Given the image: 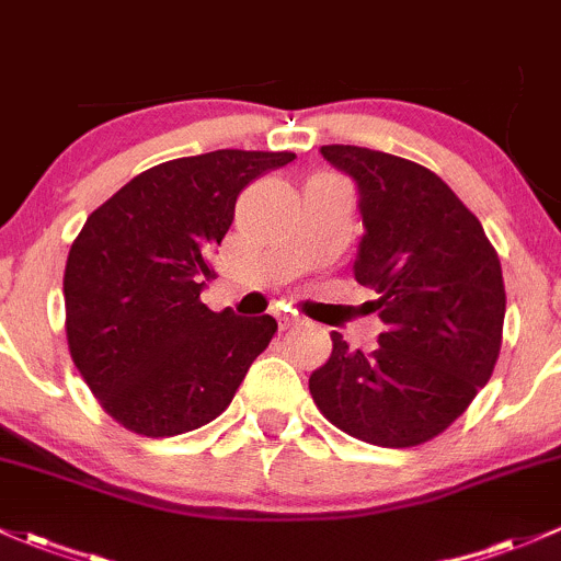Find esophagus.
<instances>
[{
    "label": "esophagus",
    "mask_w": 561,
    "mask_h": 561,
    "mask_svg": "<svg viewBox=\"0 0 561 561\" xmlns=\"http://www.w3.org/2000/svg\"><path fill=\"white\" fill-rule=\"evenodd\" d=\"M294 323H297V318H294V316H286V312H280V316H278V327H280V331L291 329Z\"/></svg>",
    "instance_id": "esophagus-1"
}]
</instances>
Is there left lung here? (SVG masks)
<instances>
[{
    "label": "left lung",
    "instance_id": "obj_1",
    "mask_svg": "<svg viewBox=\"0 0 561 561\" xmlns=\"http://www.w3.org/2000/svg\"><path fill=\"white\" fill-rule=\"evenodd\" d=\"M321 154L358 184L364 238L355 280L385 331L371 353L331 331L310 375L323 417L347 436L403 449L431 442L471 407L503 345L505 286L495 245L460 197L425 165L329 144Z\"/></svg>",
    "mask_w": 561,
    "mask_h": 561
}]
</instances>
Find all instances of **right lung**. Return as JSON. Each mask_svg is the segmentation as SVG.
Wrapping results in <instances>:
<instances>
[{
    "mask_svg": "<svg viewBox=\"0 0 561 561\" xmlns=\"http://www.w3.org/2000/svg\"><path fill=\"white\" fill-rule=\"evenodd\" d=\"M294 152L216 149L138 173L88 216L64 273L66 342L104 412L168 438L219 417L278 331L201 302L234 201Z\"/></svg>",
    "mask_w": 561,
    "mask_h": 561,
    "instance_id": "right-lung-1",
    "label": "right lung"
}]
</instances>
